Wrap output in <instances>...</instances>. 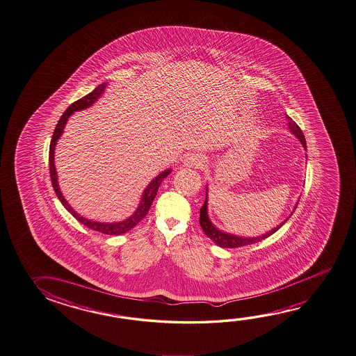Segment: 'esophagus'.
<instances>
[{
    "label": "esophagus",
    "instance_id": "1",
    "mask_svg": "<svg viewBox=\"0 0 356 356\" xmlns=\"http://www.w3.org/2000/svg\"><path fill=\"white\" fill-rule=\"evenodd\" d=\"M185 165L188 166V168H191V166L193 168H204V165H206V159L204 156H201V155H198V154H193L190 158L186 159Z\"/></svg>",
    "mask_w": 356,
    "mask_h": 356
}]
</instances>
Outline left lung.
I'll return each mask as SVG.
<instances>
[{
    "mask_svg": "<svg viewBox=\"0 0 356 356\" xmlns=\"http://www.w3.org/2000/svg\"><path fill=\"white\" fill-rule=\"evenodd\" d=\"M286 117L288 119V125H289L291 133L296 135L298 139L300 140V143L303 144L304 149H307V143H305V138H304L302 129L298 127L297 122H294V120L291 117H288V115H286ZM286 221L282 222L277 227L273 228L272 231H269V232L263 234V236L253 237V238H247V237H238V236H234V234H225V232H222L220 229H217L211 223L210 220H209V216H207V195H206V198H204V206L200 209V225H201V228L204 229V234L207 237H210L215 242L216 245H220L222 248H237V247H243V245L257 243V242H259L262 239L267 238L270 234H273L275 231H278L286 223Z\"/></svg>",
    "mask_w": 356,
    "mask_h": 356,
    "instance_id": "obj_1",
    "label": "left lung"
}]
</instances>
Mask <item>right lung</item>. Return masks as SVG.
I'll return each mask as SVG.
<instances>
[{
	"label": "right lung",
	"mask_w": 356,
	"mask_h": 356,
	"mask_svg": "<svg viewBox=\"0 0 356 356\" xmlns=\"http://www.w3.org/2000/svg\"><path fill=\"white\" fill-rule=\"evenodd\" d=\"M106 87V83L99 84L98 87L94 89L93 92L87 94L86 97H83L82 99L76 100L73 104H70L67 111L63 113V115L60 117L56 129L53 131L52 140H51V145H49V174H51V181H52V186L54 188V193L57 195V197L59 198V201L62 202V204L65 206V209L68 212L72 213V216H74L78 221L83 223L84 226L92 228L94 231H98L104 234H122L125 232L130 231L131 228H134L139 222L147 215V212L152 207V201L156 196L158 193L159 186L160 184L163 182V179L166 176L169 175L170 170H166L161 172L160 175L156 176L154 180L149 184V186L146 187L145 191L143 193V197H141L140 204L138 210L135 211L134 215L130 216L128 220L122 222H117V223H100V222L89 221L87 218H83L82 216L78 215L76 211L73 210L70 207L68 202L65 201L63 195L60 193L58 187V181H57V172H56V166H54V146L57 144V140L59 139V136L63 133V129H65V122L68 120V118L76 111H82L86 109L88 106L93 104L95 100L99 98L100 95L104 92V88Z\"/></svg>",
	"instance_id": "obj_1"
}]
</instances>
